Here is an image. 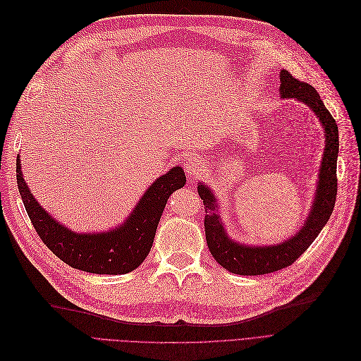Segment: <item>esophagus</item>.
I'll use <instances>...</instances> for the list:
<instances>
[{"instance_id": "1", "label": "esophagus", "mask_w": 361, "mask_h": 361, "mask_svg": "<svg viewBox=\"0 0 361 361\" xmlns=\"http://www.w3.org/2000/svg\"><path fill=\"white\" fill-rule=\"evenodd\" d=\"M185 171L188 173V176H197L201 169H202V161L197 157H188L183 163Z\"/></svg>"}]
</instances>
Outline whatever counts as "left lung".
I'll return each instance as SVG.
<instances>
[{
	"instance_id": "left-lung-1",
	"label": "left lung",
	"mask_w": 361,
	"mask_h": 361,
	"mask_svg": "<svg viewBox=\"0 0 361 361\" xmlns=\"http://www.w3.org/2000/svg\"><path fill=\"white\" fill-rule=\"evenodd\" d=\"M279 91L282 98H295L305 102L312 111H314L324 129L326 145L320 166L316 198L313 201L312 212L308 214V219L305 220V225L301 228V231L286 239L285 243L269 247H250L235 243L232 241V238L228 236L225 228L221 225L220 214L217 213L219 205L216 197L212 194L207 185H198V194L205 209L204 229L209 250L221 267H225L231 273L243 274V276L266 274L293 264L313 244L320 231L328 223L336 201V160L339 140L335 118L324 107L320 95L312 85L295 79L288 71H281Z\"/></svg>"
}]
</instances>
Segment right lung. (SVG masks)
<instances>
[{"label": "right lung", "instance_id": "obj_1", "mask_svg": "<svg viewBox=\"0 0 361 361\" xmlns=\"http://www.w3.org/2000/svg\"><path fill=\"white\" fill-rule=\"evenodd\" d=\"M16 166L20 197L42 243L66 264L97 274H125L145 260L170 194L186 182L182 167L170 169L148 188L122 225L109 232L76 233L60 225L33 198L23 179L19 157Z\"/></svg>", "mask_w": 361, "mask_h": 361}]
</instances>
